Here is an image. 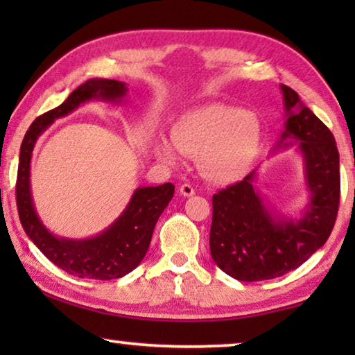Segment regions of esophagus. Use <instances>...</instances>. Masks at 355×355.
<instances>
[{
    "mask_svg": "<svg viewBox=\"0 0 355 355\" xmlns=\"http://www.w3.org/2000/svg\"><path fill=\"white\" fill-rule=\"evenodd\" d=\"M180 194L184 196V197H191V196L196 194V191H194V188H192L191 184L184 183V184L180 186Z\"/></svg>",
    "mask_w": 355,
    "mask_h": 355,
    "instance_id": "obj_1",
    "label": "esophagus"
}]
</instances>
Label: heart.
<instances>
[{
    "instance_id": "b5f03b06",
    "label": "heart",
    "mask_w": 355,
    "mask_h": 355,
    "mask_svg": "<svg viewBox=\"0 0 355 355\" xmlns=\"http://www.w3.org/2000/svg\"><path fill=\"white\" fill-rule=\"evenodd\" d=\"M172 142L159 139L156 156L177 164L180 153L199 158V171L214 184L239 182L258 155L261 123L254 112L241 107L208 103L182 114L171 130Z\"/></svg>"
}]
</instances>
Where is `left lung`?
<instances>
[{
	"label": "left lung",
	"mask_w": 355,
	"mask_h": 355,
	"mask_svg": "<svg viewBox=\"0 0 355 355\" xmlns=\"http://www.w3.org/2000/svg\"><path fill=\"white\" fill-rule=\"evenodd\" d=\"M285 130L275 150L299 144L310 199L300 218L274 214L254 186L255 171L213 196L209 252L230 277L258 282L297 269L326 244L340 205V155L330 130L282 84Z\"/></svg>",
	"instance_id": "8db88e82"
}]
</instances>
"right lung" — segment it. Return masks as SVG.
<instances>
[{
    "label": "right lung",
    "mask_w": 355,
    "mask_h": 355,
    "mask_svg": "<svg viewBox=\"0 0 355 355\" xmlns=\"http://www.w3.org/2000/svg\"><path fill=\"white\" fill-rule=\"evenodd\" d=\"M127 84L116 80H87L71 92L62 105L42 114L31 123L20 147L17 173V208L23 228L48 260L62 271L81 279L111 280L127 275L146 257L156 222L173 197L175 186L137 188L122 214L92 238L70 239L56 236L42 224L31 196V156L39 136L59 117L73 112L78 106L91 100L120 103L127 95Z\"/></svg>",
    "instance_id": "right-lung-1"
}]
</instances>
